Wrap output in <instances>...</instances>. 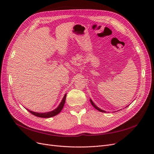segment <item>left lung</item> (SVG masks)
Returning <instances> with one entry per match:
<instances>
[{
	"label": "left lung",
	"instance_id": "obj_1",
	"mask_svg": "<svg viewBox=\"0 0 154 154\" xmlns=\"http://www.w3.org/2000/svg\"><path fill=\"white\" fill-rule=\"evenodd\" d=\"M90 101H91V103L92 104V105L94 107V108L96 109H97V110H99V111H100V112H106L105 111V110H102V109H100L98 106H97L94 103H93V101H92V100L91 99H90Z\"/></svg>",
	"mask_w": 154,
	"mask_h": 154
}]
</instances>
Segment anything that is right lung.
Wrapping results in <instances>:
<instances>
[{
  "instance_id": "right-lung-1",
  "label": "right lung",
  "mask_w": 154,
  "mask_h": 154,
  "mask_svg": "<svg viewBox=\"0 0 154 154\" xmlns=\"http://www.w3.org/2000/svg\"><path fill=\"white\" fill-rule=\"evenodd\" d=\"M66 96H67V94H66L64 95L62 101L60 102V105L54 110H53L52 111L48 112H44V113H39V112H36L31 111L30 110H28L27 109H26L28 110L30 113H31L32 114H33V115L37 116V117L43 118H49L53 117V116H55L56 115L58 114L60 112H61V110H62L63 107L64 106V104H65V101H66Z\"/></svg>"
}]
</instances>
